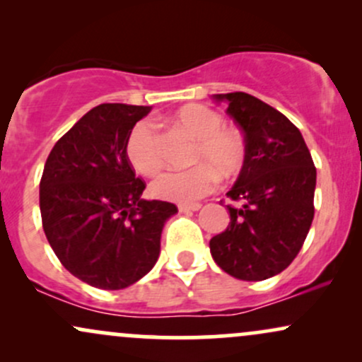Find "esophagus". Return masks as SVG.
Returning <instances> with one entry per match:
<instances>
[{"instance_id": "esophagus-1", "label": "esophagus", "mask_w": 362, "mask_h": 362, "mask_svg": "<svg viewBox=\"0 0 362 362\" xmlns=\"http://www.w3.org/2000/svg\"><path fill=\"white\" fill-rule=\"evenodd\" d=\"M201 209V204L194 202V204H178V211L180 213H192V211H199Z\"/></svg>"}]
</instances>
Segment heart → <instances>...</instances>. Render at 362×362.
I'll list each match as a JSON object with an SVG mask.
<instances>
[{
	"mask_svg": "<svg viewBox=\"0 0 362 362\" xmlns=\"http://www.w3.org/2000/svg\"><path fill=\"white\" fill-rule=\"evenodd\" d=\"M177 122L197 139L192 149L194 165L189 170L165 172L153 182L151 192L165 201L190 202L199 201L213 192L218 184V172L223 177L233 175L245 160V141L238 132L224 127L221 114L206 105L182 107L175 115ZM129 163L143 175H156L161 168V155L158 148L156 126L151 120H139L129 131L126 141Z\"/></svg>",
	"mask_w": 362,
	"mask_h": 362,
	"instance_id": "1",
	"label": "heart"
}]
</instances>
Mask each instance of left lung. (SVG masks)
Instances as JSON below:
<instances>
[{
    "label": "left lung",
    "mask_w": 362,
    "mask_h": 362,
    "mask_svg": "<svg viewBox=\"0 0 362 362\" xmlns=\"http://www.w3.org/2000/svg\"><path fill=\"white\" fill-rule=\"evenodd\" d=\"M245 134V161L226 195L230 224L211 238L216 264L236 279L264 281L300 253L315 216L317 168L300 129L243 91L216 95Z\"/></svg>",
    "instance_id": "left-lung-1"
}]
</instances>
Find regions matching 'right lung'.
<instances>
[{
  "label": "right lung",
  "instance_id": "right-lung-1",
  "mask_svg": "<svg viewBox=\"0 0 362 362\" xmlns=\"http://www.w3.org/2000/svg\"><path fill=\"white\" fill-rule=\"evenodd\" d=\"M151 107L102 103L54 144L40 178L47 242L74 277L122 289L146 276L160 255L163 224L177 213L141 199L144 184L126 155L132 126Z\"/></svg>",
  "mask_w": 362,
  "mask_h": 362
}]
</instances>
